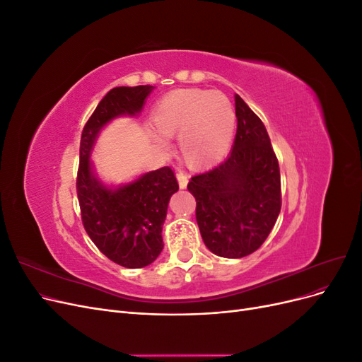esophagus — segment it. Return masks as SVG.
I'll return each instance as SVG.
<instances>
[{"mask_svg":"<svg viewBox=\"0 0 362 362\" xmlns=\"http://www.w3.org/2000/svg\"><path fill=\"white\" fill-rule=\"evenodd\" d=\"M177 180H178V184H180L181 189L187 187V184H189V175L187 173L182 172V170H178L177 172Z\"/></svg>","mask_w":362,"mask_h":362,"instance_id":"esophagus-1","label":"esophagus"}]
</instances>
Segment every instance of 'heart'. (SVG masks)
Masks as SVG:
<instances>
[{
    "label": "heart",
    "mask_w": 362,
    "mask_h": 362,
    "mask_svg": "<svg viewBox=\"0 0 362 362\" xmlns=\"http://www.w3.org/2000/svg\"><path fill=\"white\" fill-rule=\"evenodd\" d=\"M152 124L164 136H178L185 163L201 169L226 156L235 131V112L222 92L178 89L157 104ZM157 141L168 148L166 139L157 137Z\"/></svg>",
    "instance_id": "1"
}]
</instances>
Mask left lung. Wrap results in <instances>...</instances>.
I'll return each instance as SVG.
<instances>
[{"label":"left lung","mask_w":362,"mask_h":362,"mask_svg":"<svg viewBox=\"0 0 362 362\" xmlns=\"http://www.w3.org/2000/svg\"><path fill=\"white\" fill-rule=\"evenodd\" d=\"M237 134L228 158L194 175L187 189L205 246L223 258L255 252L281 211V175L267 129L235 95Z\"/></svg>","instance_id":"left-lung-1"}]
</instances>
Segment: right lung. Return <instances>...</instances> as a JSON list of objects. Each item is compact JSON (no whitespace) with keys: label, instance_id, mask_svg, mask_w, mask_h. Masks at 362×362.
<instances>
[{"label":"right lung","instance_id":"add662e5","mask_svg":"<svg viewBox=\"0 0 362 362\" xmlns=\"http://www.w3.org/2000/svg\"><path fill=\"white\" fill-rule=\"evenodd\" d=\"M152 90L154 86L115 87L87 120L80 144L76 193L84 229L108 259L127 269L149 266L160 255L163 223L178 182L166 166L112 187L96 177L90 156L101 129L116 117L140 115Z\"/></svg>","mask_w":362,"mask_h":362}]
</instances>
